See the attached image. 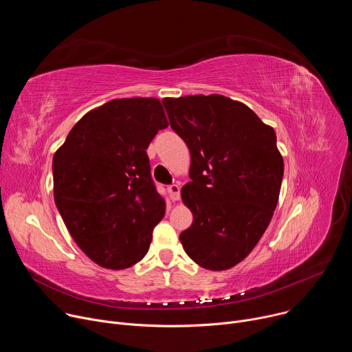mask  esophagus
<instances>
[{
    "instance_id": "34e87169",
    "label": "esophagus",
    "mask_w": 352,
    "mask_h": 352,
    "mask_svg": "<svg viewBox=\"0 0 352 352\" xmlns=\"http://www.w3.org/2000/svg\"><path fill=\"white\" fill-rule=\"evenodd\" d=\"M179 186L177 185V184H174V185H171V186H168V192H170V196H171V199L173 200H179V196H181V193H179Z\"/></svg>"
}]
</instances>
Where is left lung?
Listing matches in <instances>:
<instances>
[{
	"label": "left lung",
	"mask_w": 352,
	"mask_h": 352,
	"mask_svg": "<svg viewBox=\"0 0 352 352\" xmlns=\"http://www.w3.org/2000/svg\"><path fill=\"white\" fill-rule=\"evenodd\" d=\"M163 104L190 152L192 181L181 197L193 221L179 241L199 266L231 269L252 252L278 202L284 160L276 132L221 94L166 97Z\"/></svg>",
	"instance_id": "1"
}]
</instances>
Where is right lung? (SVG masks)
I'll use <instances>...</instances> for the list:
<instances>
[{
    "label": "right lung",
    "mask_w": 352,
    "mask_h": 352,
    "mask_svg": "<svg viewBox=\"0 0 352 352\" xmlns=\"http://www.w3.org/2000/svg\"><path fill=\"white\" fill-rule=\"evenodd\" d=\"M167 126L159 98H116L86 113L54 153L57 209L96 265L122 270L147 254L166 200L146 150Z\"/></svg>",
    "instance_id": "add662e5"
}]
</instances>
